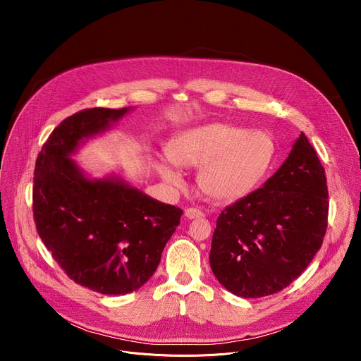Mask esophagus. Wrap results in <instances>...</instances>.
<instances>
[{
  "label": "esophagus",
  "instance_id": "1",
  "mask_svg": "<svg viewBox=\"0 0 361 361\" xmlns=\"http://www.w3.org/2000/svg\"><path fill=\"white\" fill-rule=\"evenodd\" d=\"M184 216H185L188 220H194V219H201L204 214H202L200 210H197V209H187V210L184 212Z\"/></svg>",
  "mask_w": 361,
  "mask_h": 361
}]
</instances>
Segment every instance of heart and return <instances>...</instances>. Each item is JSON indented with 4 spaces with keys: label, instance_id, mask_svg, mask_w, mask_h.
<instances>
[{
    "label": "heart",
    "instance_id": "b5f03b06",
    "mask_svg": "<svg viewBox=\"0 0 361 361\" xmlns=\"http://www.w3.org/2000/svg\"><path fill=\"white\" fill-rule=\"evenodd\" d=\"M276 154L274 140L263 131L230 124H209L190 130L169 147L170 160L184 169H199L200 191L213 201L231 202L245 197L269 171ZM157 170L163 180L181 185V174L169 164Z\"/></svg>",
    "mask_w": 361,
    "mask_h": 361
}]
</instances>
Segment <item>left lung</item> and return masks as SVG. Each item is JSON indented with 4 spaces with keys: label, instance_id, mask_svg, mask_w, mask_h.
I'll return each mask as SVG.
<instances>
[{
    "label": "left lung",
    "instance_id": "8db88e82",
    "mask_svg": "<svg viewBox=\"0 0 361 361\" xmlns=\"http://www.w3.org/2000/svg\"><path fill=\"white\" fill-rule=\"evenodd\" d=\"M329 217L324 169L304 133L259 190L221 212L212 240L217 280L244 298L290 286L323 244Z\"/></svg>",
    "mask_w": 361,
    "mask_h": 361
}]
</instances>
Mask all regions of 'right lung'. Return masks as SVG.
<instances>
[{
	"instance_id": "obj_1",
	"label": "right lung",
	"mask_w": 361,
	"mask_h": 361,
	"mask_svg": "<svg viewBox=\"0 0 361 361\" xmlns=\"http://www.w3.org/2000/svg\"><path fill=\"white\" fill-rule=\"evenodd\" d=\"M128 110L95 107L66 118L44 142L34 170L38 235L71 280L101 294L145 284L183 214L121 178L90 180L70 160L81 140L109 130Z\"/></svg>"
}]
</instances>
